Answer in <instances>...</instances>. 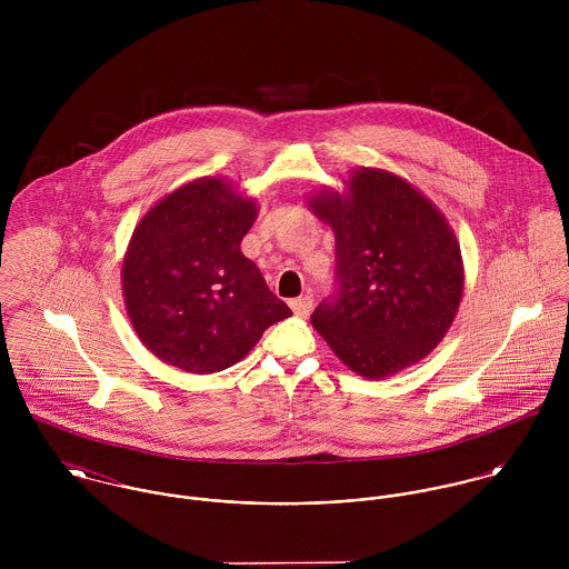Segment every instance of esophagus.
<instances>
[{
	"mask_svg": "<svg viewBox=\"0 0 569 569\" xmlns=\"http://www.w3.org/2000/svg\"><path fill=\"white\" fill-rule=\"evenodd\" d=\"M289 307L293 309L296 316H307V313L313 309V298H311V296H300V298L291 300Z\"/></svg>",
	"mask_w": 569,
	"mask_h": 569,
	"instance_id": "esophagus-1",
	"label": "esophagus"
}]
</instances>
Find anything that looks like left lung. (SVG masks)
<instances>
[{
	"label": "left lung",
	"mask_w": 569,
	"mask_h": 569,
	"mask_svg": "<svg viewBox=\"0 0 569 569\" xmlns=\"http://www.w3.org/2000/svg\"><path fill=\"white\" fill-rule=\"evenodd\" d=\"M313 212L335 232V289L311 322L357 375L390 377L420 361L453 322L465 276L445 217L386 170H357L348 197Z\"/></svg>",
	"instance_id": "8db88e82"
}]
</instances>
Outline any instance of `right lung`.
I'll return each instance as SVG.
<instances>
[{"label":"right lung","mask_w":569,"mask_h":569,"mask_svg":"<svg viewBox=\"0 0 569 569\" xmlns=\"http://www.w3.org/2000/svg\"><path fill=\"white\" fill-rule=\"evenodd\" d=\"M253 219V201L206 177L163 197L138 223L122 264L124 302L144 346L166 363L221 372L291 316L241 253Z\"/></svg>","instance_id":"obj_1"}]
</instances>
